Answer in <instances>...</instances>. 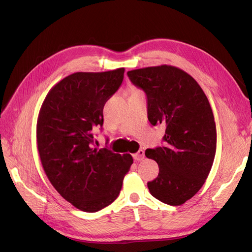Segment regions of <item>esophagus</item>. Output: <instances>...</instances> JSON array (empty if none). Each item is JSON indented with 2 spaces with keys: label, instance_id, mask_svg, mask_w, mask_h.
Instances as JSON below:
<instances>
[{
  "label": "esophagus",
  "instance_id": "1",
  "mask_svg": "<svg viewBox=\"0 0 252 252\" xmlns=\"http://www.w3.org/2000/svg\"><path fill=\"white\" fill-rule=\"evenodd\" d=\"M133 157L136 161H141L145 158V152L143 150H139L137 153L133 154Z\"/></svg>",
  "mask_w": 252,
  "mask_h": 252
}]
</instances>
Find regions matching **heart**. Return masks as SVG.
<instances>
[{
    "label": "heart",
    "mask_w": 252,
    "mask_h": 252,
    "mask_svg": "<svg viewBox=\"0 0 252 252\" xmlns=\"http://www.w3.org/2000/svg\"><path fill=\"white\" fill-rule=\"evenodd\" d=\"M129 91H130V93H135V92H138L139 90H137L135 88H129Z\"/></svg>",
    "instance_id": "heart-1"
}]
</instances>
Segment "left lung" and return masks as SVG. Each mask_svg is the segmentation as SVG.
Listing matches in <instances>:
<instances>
[{"mask_svg":"<svg viewBox=\"0 0 252 252\" xmlns=\"http://www.w3.org/2000/svg\"><path fill=\"white\" fill-rule=\"evenodd\" d=\"M127 75L146 93L150 124L166 127L164 146L145 152L159 166L148 189L161 202L181 205L201 189L213 166L217 149L213 109L199 84L176 66H150Z\"/></svg>","mask_w":252,"mask_h":252,"instance_id":"left-lung-1","label":"left lung"}]
</instances>
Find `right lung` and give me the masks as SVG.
I'll list each match as a JSON object with an SVG mask.
<instances>
[{
  "label": "right lung",
  "instance_id": "right-lung-1",
  "mask_svg": "<svg viewBox=\"0 0 252 252\" xmlns=\"http://www.w3.org/2000/svg\"><path fill=\"white\" fill-rule=\"evenodd\" d=\"M124 73L125 68L72 73L49 91L38 112L36 142L46 176L65 200L86 213L116 199L133 164L128 153L94 147L93 135Z\"/></svg>",
  "mask_w": 252,
  "mask_h": 252
}]
</instances>
